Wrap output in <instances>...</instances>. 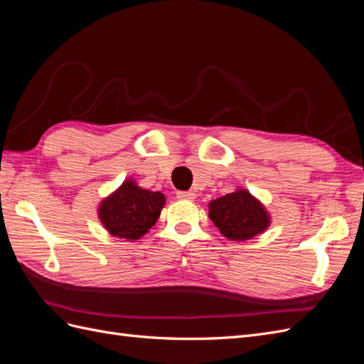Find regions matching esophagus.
I'll use <instances>...</instances> for the list:
<instances>
[{"instance_id": "1", "label": "esophagus", "mask_w": 364, "mask_h": 364, "mask_svg": "<svg viewBox=\"0 0 364 364\" xmlns=\"http://www.w3.org/2000/svg\"><path fill=\"white\" fill-rule=\"evenodd\" d=\"M176 197H178L179 200H194L196 194L193 191H178L176 193Z\"/></svg>"}]
</instances>
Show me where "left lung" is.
<instances>
[{
	"instance_id": "left-lung-1",
	"label": "left lung",
	"mask_w": 364,
	"mask_h": 364,
	"mask_svg": "<svg viewBox=\"0 0 364 364\" xmlns=\"http://www.w3.org/2000/svg\"><path fill=\"white\" fill-rule=\"evenodd\" d=\"M209 218L226 238L250 240L270 223L264 206L246 190L229 193L209 203Z\"/></svg>"
}]
</instances>
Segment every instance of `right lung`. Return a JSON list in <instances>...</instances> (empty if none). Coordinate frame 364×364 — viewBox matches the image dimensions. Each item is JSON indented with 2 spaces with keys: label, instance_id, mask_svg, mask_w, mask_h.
<instances>
[{
  "label": "right lung",
  "instance_id": "obj_1",
  "mask_svg": "<svg viewBox=\"0 0 364 364\" xmlns=\"http://www.w3.org/2000/svg\"><path fill=\"white\" fill-rule=\"evenodd\" d=\"M164 203L162 193L142 190L135 182L126 181L102 202L98 217L112 235L138 240L156 223Z\"/></svg>",
  "mask_w": 364,
  "mask_h": 364
}]
</instances>
